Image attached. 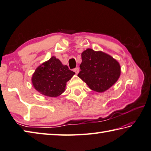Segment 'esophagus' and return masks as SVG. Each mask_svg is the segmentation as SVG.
I'll return each mask as SVG.
<instances>
[{
	"label": "esophagus",
	"instance_id": "esophagus-1",
	"mask_svg": "<svg viewBox=\"0 0 151 151\" xmlns=\"http://www.w3.org/2000/svg\"><path fill=\"white\" fill-rule=\"evenodd\" d=\"M74 72H75L76 75H77V74L79 73V68L78 67L75 68V69H74Z\"/></svg>",
	"mask_w": 151,
	"mask_h": 151
}]
</instances>
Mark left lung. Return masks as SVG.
Masks as SVG:
<instances>
[{
  "instance_id": "1",
  "label": "left lung",
  "mask_w": 151,
  "mask_h": 151,
  "mask_svg": "<svg viewBox=\"0 0 151 151\" xmlns=\"http://www.w3.org/2000/svg\"><path fill=\"white\" fill-rule=\"evenodd\" d=\"M81 55V71L78 76L91 90L99 93L104 92L119 80L121 73L120 65L110 55L88 48Z\"/></svg>"
}]
</instances>
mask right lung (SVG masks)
I'll return each mask as SVG.
<instances>
[{
  "instance_id": "1",
  "label": "right lung",
  "mask_w": 151,
  "mask_h": 151,
  "mask_svg": "<svg viewBox=\"0 0 151 151\" xmlns=\"http://www.w3.org/2000/svg\"><path fill=\"white\" fill-rule=\"evenodd\" d=\"M75 74L59 59L52 56L37 68L31 81L35 89L42 95L56 97L64 92L67 82Z\"/></svg>"
}]
</instances>
